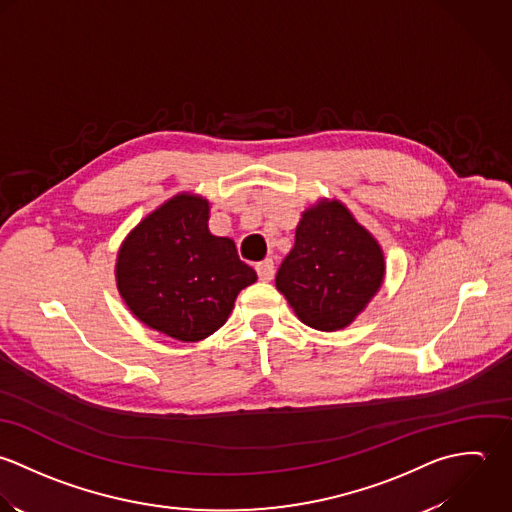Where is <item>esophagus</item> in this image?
Listing matches in <instances>:
<instances>
[{
	"label": "esophagus",
	"mask_w": 512,
	"mask_h": 512,
	"mask_svg": "<svg viewBox=\"0 0 512 512\" xmlns=\"http://www.w3.org/2000/svg\"><path fill=\"white\" fill-rule=\"evenodd\" d=\"M255 271H257V275H259L261 281L269 283V281L273 279V275H275V265H273L271 259H265V261H261V263L255 265Z\"/></svg>",
	"instance_id": "1"
}]
</instances>
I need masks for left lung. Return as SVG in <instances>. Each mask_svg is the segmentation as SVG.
<instances>
[{
  "label": "left lung",
  "instance_id": "obj_1",
  "mask_svg": "<svg viewBox=\"0 0 512 512\" xmlns=\"http://www.w3.org/2000/svg\"><path fill=\"white\" fill-rule=\"evenodd\" d=\"M386 257L378 239L336 198H320L297 225L295 247L275 285L301 322L334 332L350 326L382 289Z\"/></svg>",
  "mask_w": 512,
  "mask_h": 512
}]
</instances>
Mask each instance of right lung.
I'll use <instances>...</instances> for the list:
<instances>
[{"label":"right lung","mask_w":512,"mask_h":512,"mask_svg":"<svg viewBox=\"0 0 512 512\" xmlns=\"http://www.w3.org/2000/svg\"><path fill=\"white\" fill-rule=\"evenodd\" d=\"M209 200L180 192L130 229L114 279L128 310L148 328L198 342L225 324L237 295L257 281L233 239L207 227Z\"/></svg>","instance_id":"right-lung-1"}]
</instances>
